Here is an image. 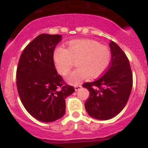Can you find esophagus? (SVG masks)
Returning a JSON list of instances; mask_svg holds the SVG:
<instances>
[{
    "mask_svg": "<svg viewBox=\"0 0 148 148\" xmlns=\"http://www.w3.org/2000/svg\"><path fill=\"white\" fill-rule=\"evenodd\" d=\"M82 88L81 85H77V86H75V91H79V90H80Z\"/></svg>",
    "mask_w": 148,
    "mask_h": 148,
    "instance_id": "esophagus-1",
    "label": "esophagus"
}]
</instances>
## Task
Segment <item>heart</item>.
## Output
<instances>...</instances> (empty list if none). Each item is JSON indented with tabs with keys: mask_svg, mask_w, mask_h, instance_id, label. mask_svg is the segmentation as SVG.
Here are the masks:
<instances>
[{
	"mask_svg": "<svg viewBox=\"0 0 148 148\" xmlns=\"http://www.w3.org/2000/svg\"><path fill=\"white\" fill-rule=\"evenodd\" d=\"M53 61L57 71L66 75L75 62L78 67L66 78L70 85H79L89 76L97 78L102 75L110 63L109 47L91 39L69 41L65 49L58 47L53 52Z\"/></svg>",
	"mask_w": 148,
	"mask_h": 148,
	"instance_id": "heart-1",
	"label": "heart"
}]
</instances>
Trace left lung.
Returning <instances> with one entry per match:
<instances>
[{"label": "left lung", "instance_id": "1", "mask_svg": "<svg viewBox=\"0 0 148 148\" xmlns=\"http://www.w3.org/2000/svg\"><path fill=\"white\" fill-rule=\"evenodd\" d=\"M111 60L103 75L83 87L90 92L85 103L90 116L100 120L118 115L128 102L132 88V73L129 61L123 50L113 41L109 44Z\"/></svg>", "mask_w": 148, "mask_h": 148}]
</instances>
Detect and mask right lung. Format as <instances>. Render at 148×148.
<instances>
[{"mask_svg":"<svg viewBox=\"0 0 148 148\" xmlns=\"http://www.w3.org/2000/svg\"><path fill=\"white\" fill-rule=\"evenodd\" d=\"M60 35L41 34L26 46L19 60L16 86L25 110L34 118L51 123L65 114L66 99L75 91L63 85L53 63V51Z\"/></svg>","mask_w":148,"mask_h":148,"instance_id":"add662e5","label":"right lung"}]
</instances>
